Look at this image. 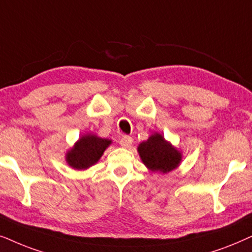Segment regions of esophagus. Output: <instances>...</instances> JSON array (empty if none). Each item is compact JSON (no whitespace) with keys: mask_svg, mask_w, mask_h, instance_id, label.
<instances>
[{"mask_svg":"<svg viewBox=\"0 0 252 252\" xmlns=\"http://www.w3.org/2000/svg\"><path fill=\"white\" fill-rule=\"evenodd\" d=\"M120 144H121V146L126 147V149H129V147L131 146V144H132V137L131 136H126V135L123 136L120 140Z\"/></svg>","mask_w":252,"mask_h":252,"instance_id":"1","label":"esophagus"}]
</instances>
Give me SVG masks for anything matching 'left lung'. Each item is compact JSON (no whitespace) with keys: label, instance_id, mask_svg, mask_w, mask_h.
Wrapping results in <instances>:
<instances>
[{"label":"left lung","instance_id":"8db88e82","mask_svg":"<svg viewBox=\"0 0 252 252\" xmlns=\"http://www.w3.org/2000/svg\"><path fill=\"white\" fill-rule=\"evenodd\" d=\"M139 156L145 166L153 172L168 173L179 166L181 153L159 133H154L138 146Z\"/></svg>","mask_w":252,"mask_h":252}]
</instances>
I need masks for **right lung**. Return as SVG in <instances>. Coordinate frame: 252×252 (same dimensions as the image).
<instances>
[{
    "instance_id": "1",
    "label": "right lung",
    "mask_w": 252,
    "mask_h": 252,
    "mask_svg": "<svg viewBox=\"0 0 252 252\" xmlns=\"http://www.w3.org/2000/svg\"><path fill=\"white\" fill-rule=\"evenodd\" d=\"M109 144L110 140L99 138L94 135L83 136L76 143L75 147L66 154V161L75 169L89 168L98 162Z\"/></svg>"
}]
</instances>
